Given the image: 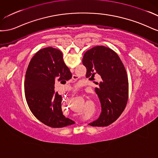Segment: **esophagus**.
I'll list each match as a JSON object with an SVG mask.
<instances>
[{
    "mask_svg": "<svg viewBox=\"0 0 158 158\" xmlns=\"http://www.w3.org/2000/svg\"><path fill=\"white\" fill-rule=\"evenodd\" d=\"M72 79H74V80H75V79H78V77L77 75H73V77H72Z\"/></svg>",
    "mask_w": 158,
    "mask_h": 158,
    "instance_id": "34e87169",
    "label": "esophagus"
}]
</instances>
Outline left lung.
Listing matches in <instances>:
<instances>
[{"label": "left lung", "instance_id": "1", "mask_svg": "<svg viewBox=\"0 0 158 158\" xmlns=\"http://www.w3.org/2000/svg\"><path fill=\"white\" fill-rule=\"evenodd\" d=\"M86 68V77L98 74L101 81L95 89L102 111L98 119L89 123L93 127L108 126L117 120L125 110L129 96L127 72L121 59L113 50L96 46L87 50L83 58Z\"/></svg>", "mask_w": 158, "mask_h": 158}]
</instances>
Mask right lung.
Here are the masks:
<instances>
[{"instance_id": "right-lung-1", "label": "right lung", "mask_w": 158, "mask_h": 158, "mask_svg": "<svg viewBox=\"0 0 158 158\" xmlns=\"http://www.w3.org/2000/svg\"><path fill=\"white\" fill-rule=\"evenodd\" d=\"M72 77L58 49L43 48L30 61L24 83L25 98L32 114L44 125L62 128L75 123L63 115L62 96L54 91L56 81L64 83Z\"/></svg>"}]
</instances>
